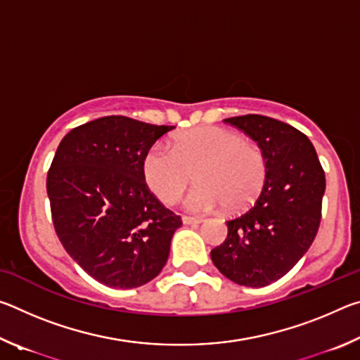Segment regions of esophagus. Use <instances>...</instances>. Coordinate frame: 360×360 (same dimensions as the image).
<instances>
[{
	"instance_id": "obj_1",
	"label": "esophagus",
	"mask_w": 360,
	"mask_h": 360,
	"mask_svg": "<svg viewBox=\"0 0 360 360\" xmlns=\"http://www.w3.org/2000/svg\"><path fill=\"white\" fill-rule=\"evenodd\" d=\"M202 221H203V219H200V217H191V216L182 217V222H184L186 225H197V224H200Z\"/></svg>"
}]
</instances>
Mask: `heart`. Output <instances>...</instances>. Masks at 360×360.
<instances>
[{"instance_id":"b5f03b06","label":"heart","mask_w":360,"mask_h":360,"mask_svg":"<svg viewBox=\"0 0 360 360\" xmlns=\"http://www.w3.org/2000/svg\"><path fill=\"white\" fill-rule=\"evenodd\" d=\"M195 173L198 184L182 198L193 212H208L227 205L231 211L255 202L266 178L264 152L238 133L222 127H198L174 136L172 149L155 143L141 158V176L162 202H172Z\"/></svg>"}]
</instances>
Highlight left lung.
<instances>
[{
    "instance_id": "1",
    "label": "left lung",
    "mask_w": 360,
    "mask_h": 360,
    "mask_svg": "<svg viewBox=\"0 0 360 360\" xmlns=\"http://www.w3.org/2000/svg\"><path fill=\"white\" fill-rule=\"evenodd\" d=\"M252 138L266 162V178L255 203L227 221V238L211 251L225 278L264 288L300 260L318 233L326 174L311 141L289 124L248 114L225 119Z\"/></svg>"
}]
</instances>
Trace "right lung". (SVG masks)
Instances as JSON below:
<instances>
[{"label": "right lung", "instance_id": "obj_1", "mask_svg": "<svg viewBox=\"0 0 360 360\" xmlns=\"http://www.w3.org/2000/svg\"><path fill=\"white\" fill-rule=\"evenodd\" d=\"M173 129L108 115L58 144L47 173L53 227L71 259L108 288H139L167 264L182 222L144 184L141 158Z\"/></svg>", "mask_w": 360, "mask_h": 360}]
</instances>
